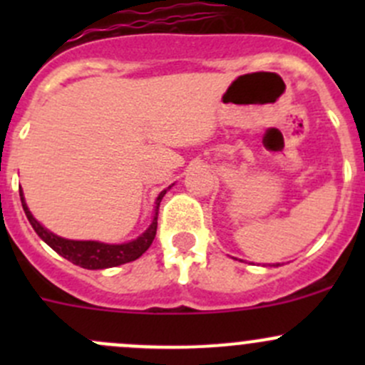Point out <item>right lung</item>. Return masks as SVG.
<instances>
[{"instance_id":"right-lung-1","label":"right lung","mask_w":365,"mask_h":365,"mask_svg":"<svg viewBox=\"0 0 365 365\" xmlns=\"http://www.w3.org/2000/svg\"><path fill=\"white\" fill-rule=\"evenodd\" d=\"M165 190H162L155 201V215H153L152 224H150L148 230L138 237L135 240L128 242V244H102V242H91V240H67V238H61L58 235L51 233L49 230L42 226L35 217L29 212L28 205L24 201L23 190H19L21 203H23L24 213L28 217L29 224L33 226V230L36 231L40 238L49 245L51 249H54L60 256H63L65 259L72 261L73 264H79V267L88 268V270H102V268H111L118 267V264L130 263V261L138 259L139 256H143L148 247L152 245L153 238L157 235V215H159V206L162 197H164Z\"/></svg>"}]
</instances>
